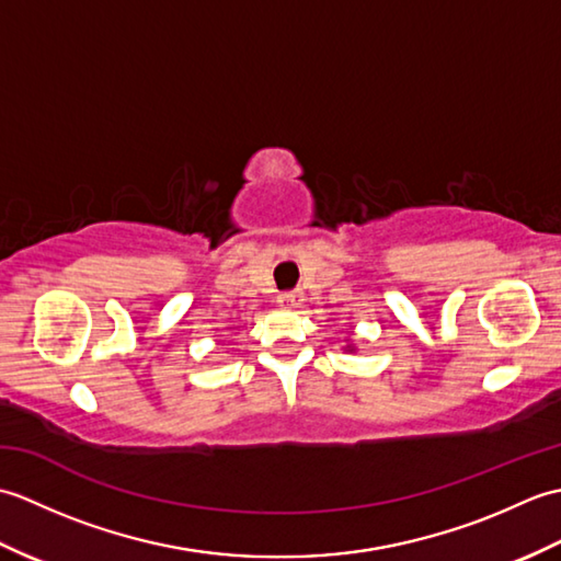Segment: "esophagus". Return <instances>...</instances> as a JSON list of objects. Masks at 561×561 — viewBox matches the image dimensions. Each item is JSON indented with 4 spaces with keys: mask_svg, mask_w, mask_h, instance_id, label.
Returning a JSON list of instances; mask_svg holds the SVG:
<instances>
[{
    "mask_svg": "<svg viewBox=\"0 0 561 561\" xmlns=\"http://www.w3.org/2000/svg\"><path fill=\"white\" fill-rule=\"evenodd\" d=\"M301 301H304V294L301 291H284V294L277 296V304L282 308H294V306H299Z\"/></svg>",
    "mask_w": 561,
    "mask_h": 561,
    "instance_id": "esophagus-1",
    "label": "esophagus"
}]
</instances>
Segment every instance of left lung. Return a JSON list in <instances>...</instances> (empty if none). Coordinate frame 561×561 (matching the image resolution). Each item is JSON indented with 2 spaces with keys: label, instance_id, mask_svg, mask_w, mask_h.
I'll return each mask as SVG.
<instances>
[{
  "label": "left lung",
  "instance_id": "8db88e82",
  "mask_svg": "<svg viewBox=\"0 0 561 561\" xmlns=\"http://www.w3.org/2000/svg\"><path fill=\"white\" fill-rule=\"evenodd\" d=\"M347 350H350V352H354V347H352V344H350V347H347Z\"/></svg>",
  "mask_w": 561,
  "mask_h": 561
}]
</instances>
